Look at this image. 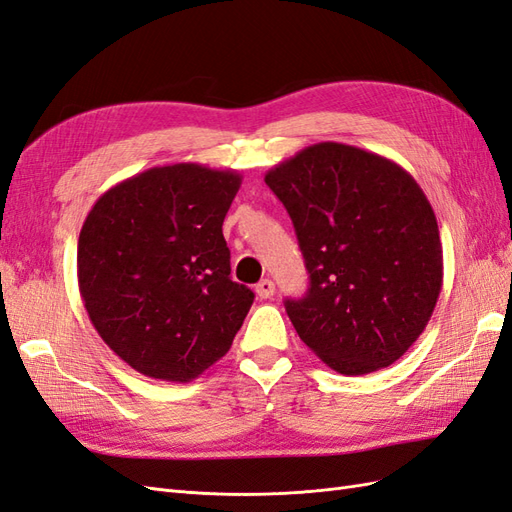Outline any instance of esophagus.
<instances>
[{
    "mask_svg": "<svg viewBox=\"0 0 512 512\" xmlns=\"http://www.w3.org/2000/svg\"><path fill=\"white\" fill-rule=\"evenodd\" d=\"M273 293H275V284H273L271 280H260V282L256 284V295H258L260 299H271Z\"/></svg>",
    "mask_w": 512,
    "mask_h": 512,
    "instance_id": "esophagus-1",
    "label": "esophagus"
}]
</instances>
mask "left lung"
<instances>
[{
    "mask_svg": "<svg viewBox=\"0 0 512 512\" xmlns=\"http://www.w3.org/2000/svg\"><path fill=\"white\" fill-rule=\"evenodd\" d=\"M265 183L310 273L306 297L286 299L299 338L347 377L394 364L431 321L444 282L437 217L416 178L370 150L321 142Z\"/></svg>",
    "mask_w": 512,
    "mask_h": 512,
    "instance_id": "1",
    "label": "left lung"
}]
</instances>
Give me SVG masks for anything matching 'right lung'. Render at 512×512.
Segmentation results:
<instances>
[{"instance_id": "obj_1", "label": "right lung", "mask_w": 512, "mask_h": 512, "mask_svg": "<svg viewBox=\"0 0 512 512\" xmlns=\"http://www.w3.org/2000/svg\"><path fill=\"white\" fill-rule=\"evenodd\" d=\"M241 174L159 165L107 189L77 243V280L105 344L150 379L187 383L222 359L254 293L230 280L224 217Z\"/></svg>"}]
</instances>
